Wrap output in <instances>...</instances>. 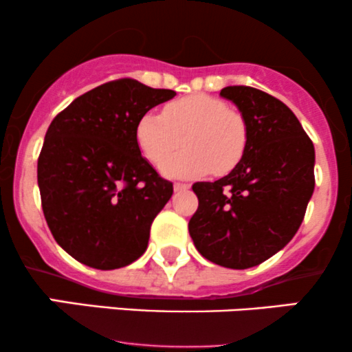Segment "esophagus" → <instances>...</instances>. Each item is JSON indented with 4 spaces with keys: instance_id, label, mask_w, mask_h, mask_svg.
<instances>
[{
    "instance_id": "1",
    "label": "esophagus",
    "mask_w": 352,
    "mask_h": 352,
    "mask_svg": "<svg viewBox=\"0 0 352 352\" xmlns=\"http://www.w3.org/2000/svg\"><path fill=\"white\" fill-rule=\"evenodd\" d=\"M188 188H190V185H187V184H173V190H175L177 193L185 192V190H188Z\"/></svg>"
}]
</instances>
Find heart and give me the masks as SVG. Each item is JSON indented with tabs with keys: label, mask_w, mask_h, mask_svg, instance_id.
Returning a JSON list of instances; mask_svg holds the SVG:
<instances>
[{
	"label": "heart",
	"mask_w": 352,
	"mask_h": 352,
	"mask_svg": "<svg viewBox=\"0 0 352 352\" xmlns=\"http://www.w3.org/2000/svg\"><path fill=\"white\" fill-rule=\"evenodd\" d=\"M188 147L164 165V172L192 179L213 172L225 175L243 160L250 142V124L238 109L208 94H193L173 100L162 114L145 112L137 122L140 151L160 167L181 144Z\"/></svg>",
	"instance_id": "heart-1"
}]
</instances>
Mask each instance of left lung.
<instances>
[{"instance_id":"1","label":"left lung","mask_w":352,"mask_h":352,"mask_svg":"<svg viewBox=\"0 0 352 352\" xmlns=\"http://www.w3.org/2000/svg\"><path fill=\"white\" fill-rule=\"evenodd\" d=\"M250 124L240 164L223 179L197 182L188 221L193 245L212 263L245 270L289 243L314 190V147L292 109L250 86L221 89Z\"/></svg>"}]
</instances>
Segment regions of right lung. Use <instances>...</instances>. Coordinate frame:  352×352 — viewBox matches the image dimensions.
<instances>
[{
  "label": "right lung",
  "instance_id": "right-lung-1",
  "mask_svg": "<svg viewBox=\"0 0 352 352\" xmlns=\"http://www.w3.org/2000/svg\"><path fill=\"white\" fill-rule=\"evenodd\" d=\"M175 91L117 79L74 99L54 117L38 159L41 205L54 240L96 270L131 265L173 193L140 155L137 122Z\"/></svg>",
  "mask_w": 352,
  "mask_h": 352
}]
</instances>
